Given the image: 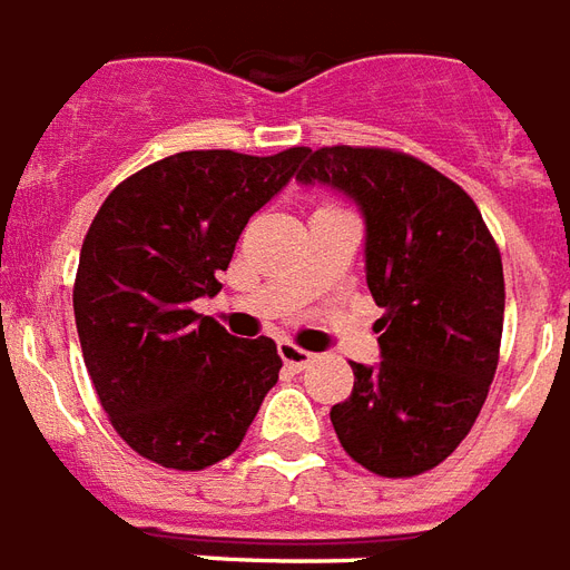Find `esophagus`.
<instances>
[{
    "mask_svg": "<svg viewBox=\"0 0 570 570\" xmlns=\"http://www.w3.org/2000/svg\"><path fill=\"white\" fill-rule=\"evenodd\" d=\"M279 358L288 371H303V367H309V364H313V352L294 346V343H288V340H279Z\"/></svg>",
    "mask_w": 570,
    "mask_h": 570,
    "instance_id": "34e87169",
    "label": "esophagus"
}]
</instances>
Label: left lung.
<instances>
[{
	"label": "left lung",
	"mask_w": 570,
	"mask_h": 570,
	"mask_svg": "<svg viewBox=\"0 0 570 570\" xmlns=\"http://www.w3.org/2000/svg\"><path fill=\"white\" fill-rule=\"evenodd\" d=\"M301 181L358 199L367 218V288L380 367L352 364L355 385L331 422L343 450L376 476L438 468L468 438L495 380L504 267L471 194L413 154L325 145Z\"/></svg>",
	"instance_id": "8db88e82"
}]
</instances>
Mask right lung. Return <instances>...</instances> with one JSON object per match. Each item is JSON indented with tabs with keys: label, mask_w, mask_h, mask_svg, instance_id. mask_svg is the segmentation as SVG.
Masks as SVG:
<instances>
[{
	"label": "right lung",
	"mask_w": 570,
	"mask_h": 570,
	"mask_svg": "<svg viewBox=\"0 0 570 570\" xmlns=\"http://www.w3.org/2000/svg\"><path fill=\"white\" fill-rule=\"evenodd\" d=\"M306 151H178L124 178L90 222L72 288L87 373L120 440L160 468L234 455L279 380L269 336H230L190 303L218 294L243 227Z\"/></svg>",
	"instance_id": "1"
}]
</instances>
